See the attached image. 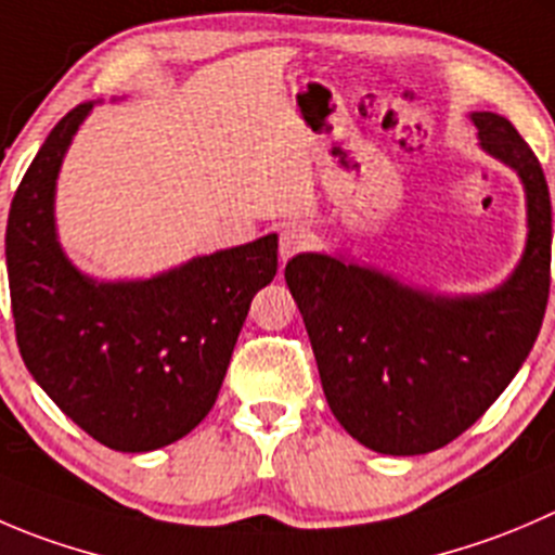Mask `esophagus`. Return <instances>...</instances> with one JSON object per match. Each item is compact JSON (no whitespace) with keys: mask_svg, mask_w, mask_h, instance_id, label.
<instances>
[{"mask_svg":"<svg viewBox=\"0 0 555 555\" xmlns=\"http://www.w3.org/2000/svg\"><path fill=\"white\" fill-rule=\"evenodd\" d=\"M311 246H314V238H311V233H306V230H300V228H284L282 230V238H279V251H282V260H289L293 255L311 249Z\"/></svg>","mask_w":555,"mask_h":555,"instance_id":"34e87169","label":"esophagus"}]
</instances>
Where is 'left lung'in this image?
I'll return each instance as SVG.
<instances>
[{
	"mask_svg": "<svg viewBox=\"0 0 555 555\" xmlns=\"http://www.w3.org/2000/svg\"><path fill=\"white\" fill-rule=\"evenodd\" d=\"M472 121L482 149L518 170L529 201L526 255L502 287L437 298L327 255L284 268L331 412L376 453H431L475 426L529 358L545 317L553 219L542 165L504 116L472 113Z\"/></svg>",
	"mask_w": 555,
	"mask_h": 555,
	"instance_id": "8db88e82",
	"label": "left lung"
}]
</instances>
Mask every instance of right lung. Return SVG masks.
I'll use <instances>...</instances> for the list:
<instances>
[{
	"mask_svg": "<svg viewBox=\"0 0 555 555\" xmlns=\"http://www.w3.org/2000/svg\"><path fill=\"white\" fill-rule=\"evenodd\" d=\"M73 107L46 138L10 203L4 255L26 369L91 439L149 453L186 437L217 403L249 304L279 268V238L197 257L149 282L96 284L56 244L53 186Z\"/></svg>",
	"mask_w": 555,
	"mask_h": 555,
	"instance_id": "1",
	"label": "right lung"
}]
</instances>
